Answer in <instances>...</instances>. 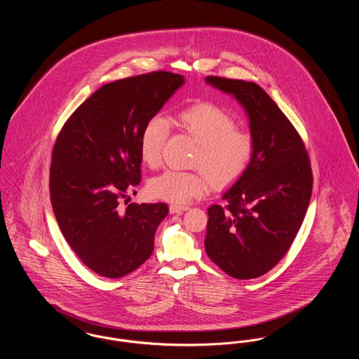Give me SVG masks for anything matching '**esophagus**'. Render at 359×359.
<instances>
[{
    "mask_svg": "<svg viewBox=\"0 0 359 359\" xmlns=\"http://www.w3.org/2000/svg\"><path fill=\"white\" fill-rule=\"evenodd\" d=\"M187 210H189V207H188V205H170V211H171V214H182V212H184V211H187Z\"/></svg>",
    "mask_w": 359,
    "mask_h": 359,
    "instance_id": "obj_1",
    "label": "esophagus"
}]
</instances>
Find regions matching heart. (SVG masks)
Returning <instances> with one entry per match:
<instances>
[{"label": "heart", "instance_id": "obj_1", "mask_svg": "<svg viewBox=\"0 0 359 359\" xmlns=\"http://www.w3.org/2000/svg\"><path fill=\"white\" fill-rule=\"evenodd\" d=\"M176 126L198 142L192 160L195 171H167L154 177L149 191L154 198L175 205H187L202 198L212 186L224 188L249 170L255 138L237 129L236 118L212 103H198L180 111ZM171 135V123L163 114L147 121L140 137V154L144 164L157 168L163 163V149Z\"/></svg>", "mask_w": 359, "mask_h": 359}]
</instances>
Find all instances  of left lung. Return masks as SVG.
I'll use <instances>...</instances> for the list:
<instances>
[{"label": "left lung", "mask_w": 359, "mask_h": 359, "mask_svg": "<svg viewBox=\"0 0 359 359\" xmlns=\"http://www.w3.org/2000/svg\"><path fill=\"white\" fill-rule=\"evenodd\" d=\"M248 113L256 151L249 170L208 207L205 253L224 273L256 278L290 250L304 221L312 170L306 145L273 100L253 82L207 76Z\"/></svg>", "instance_id": "1"}]
</instances>
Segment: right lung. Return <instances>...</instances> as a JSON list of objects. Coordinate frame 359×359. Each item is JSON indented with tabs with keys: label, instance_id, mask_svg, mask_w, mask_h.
<instances>
[{
	"label": "right lung",
	"instance_id": "add662e5",
	"mask_svg": "<svg viewBox=\"0 0 359 359\" xmlns=\"http://www.w3.org/2000/svg\"><path fill=\"white\" fill-rule=\"evenodd\" d=\"M184 83V76L154 71L100 87L66 121L53 145L52 210L74 253L93 272L118 278L154 253L165 203L121 199L141 182L144 125Z\"/></svg>",
	"mask_w": 359,
	"mask_h": 359
}]
</instances>
